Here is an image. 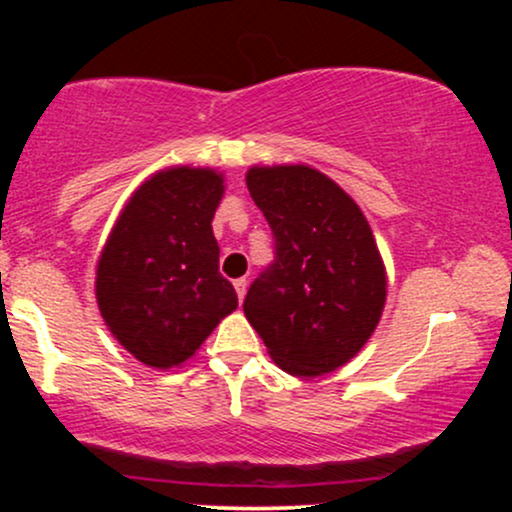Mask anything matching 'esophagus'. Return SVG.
<instances>
[{
    "instance_id": "1",
    "label": "esophagus",
    "mask_w": 512,
    "mask_h": 512,
    "mask_svg": "<svg viewBox=\"0 0 512 512\" xmlns=\"http://www.w3.org/2000/svg\"><path fill=\"white\" fill-rule=\"evenodd\" d=\"M233 286H236L238 298H240V301H243L245 291H248V279H236V281H233Z\"/></svg>"
}]
</instances>
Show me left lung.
<instances>
[{"mask_svg":"<svg viewBox=\"0 0 512 512\" xmlns=\"http://www.w3.org/2000/svg\"><path fill=\"white\" fill-rule=\"evenodd\" d=\"M250 197L272 226L276 260L245 296L272 361L298 378L349 363L378 327L387 272L358 204L305 163L252 166Z\"/></svg>","mask_w":512,"mask_h":512,"instance_id":"1","label":"left lung"}]
</instances>
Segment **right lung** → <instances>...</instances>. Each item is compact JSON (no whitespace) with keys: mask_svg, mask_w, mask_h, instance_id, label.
<instances>
[{"mask_svg":"<svg viewBox=\"0 0 512 512\" xmlns=\"http://www.w3.org/2000/svg\"><path fill=\"white\" fill-rule=\"evenodd\" d=\"M214 168L170 166L144 180L117 216L96 267V301L113 337L144 366L178 368L238 308L219 274Z\"/></svg>","mask_w":512,"mask_h":512,"instance_id":"right-lung-1","label":"right lung"}]
</instances>
